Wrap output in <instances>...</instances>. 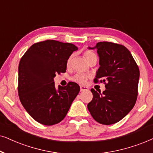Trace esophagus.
I'll return each mask as SVG.
<instances>
[{
	"label": "esophagus",
	"mask_w": 153,
	"mask_h": 153,
	"mask_svg": "<svg viewBox=\"0 0 153 153\" xmlns=\"http://www.w3.org/2000/svg\"><path fill=\"white\" fill-rule=\"evenodd\" d=\"M89 88L87 87H85V86H80V91H85L88 90Z\"/></svg>",
	"instance_id": "obj_1"
}]
</instances>
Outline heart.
Wrapping results in <instances>:
<instances>
[{"mask_svg":"<svg viewBox=\"0 0 153 153\" xmlns=\"http://www.w3.org/2000/svg\"><path fill=\"white\" fill-rule=\"evenodd\" d=\"M84 55H85V57L86 59V60L87 62H89L91 59L93 57H94V56H97L95 55V54L94 52H91V51H89V50H87L85 51V53H84ZM72 59H73V55L70 56V57L68 59V60H67V66H69V65L71 64V61H72ZM89 78V76L86 74H85V73H76L74 76L72 78V80L74 81V82H77V83H79V84H81V85H84L86 83L87 79Z\"/></svg>","mask_w":153,"mask_h":153,"instance_id":"heart-1","label":"heart"}]
</instances>
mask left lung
I'll list each match as a JSON object with an SVG mask.
<instances>
[{
    "instance_id": "8db88e82",
    "label": "left lung",
    "mask_w": 153,
    "mask_h": 153,
    "mask_svg": "<svg viewBox=\"0 0 153 153\" xmlns=\"http://www.w3.org/2000/svg\"><path fill=\"white\" fill-rule=\"evenodd\" d=\"M88 49H96L99 57L100 67L94 82L101 79L106 89L101 94L91 89L93 99L87 108L99 123L113 125L125 117L135 105L139 69L128 49L121 45L99 42Z\"/></svg>"
}]
</instances>
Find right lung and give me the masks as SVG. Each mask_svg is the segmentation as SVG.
<instances>
[{
  "instance_id": "obj_1",
  "label": "right lung",
  "mask_w": 153,
  "mask_h": 153,
  "mask_svg": "<svg viewBox=\"0 0 153 153\" xmlns=\"http://www.w3.org/2000/svg\"><path fill=\"white\" fill-rule=\"evenodd\" d=\"M78 48L75 45L48 40L33 44L19 62L18 94L27 113L42 125H53L66 117L80 91L77 83L56 88L54 78L64 73L67 60Z\"/></svg>"
}]
</instances>
